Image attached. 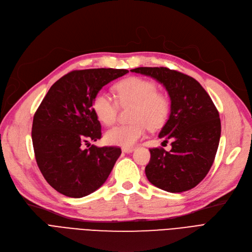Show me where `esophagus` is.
<instances>
[{
    "label": "esophagus",
    "mask_w": 252,
    "mask_h": 252,
    "mask_svg": "<svg viewBox=\"0 0 252 252\" xmlns=\"http://www.w3.org/2000/svg\"><path fill=\"white\" fill-rule=\"evenodd\" d=\"M134 150H135L134 147H130V148H123V152H125V153H130V152H133Z\"/></svg>",
    "instance_id": "1"
}]
</instances>
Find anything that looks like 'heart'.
Segmentation results:
<instances>
[{
    "label": "heart",
    "mask_w": 252,
    "mask_h": 252,
    "mask_svg": "<svg viewBox=\"0 0 252 252\" xmlns=\"http://www.w3.org/2000/svg\"><path fill=\"white\" fill-rule=\"evenodd\" d=\"M120 105H135L130 125L116 126L105 133L107 143L124 148L133 147L143 138L148 126L158 127L166 122L170 112V101L167 94L158 91L157 84L146 78L128 77L115 85ZM94 112L99 120L111 126L115 123L118 105L108 93L100 91L93 100Z\"/></svg>",
    "instance_id": "heart-1"
}]
</instances>
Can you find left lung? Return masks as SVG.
<instances>
[{
  "instance_id": "obj_1",
  "label": "left lung",
  "mask_w": 252,
  "mask_h": 252,
  "mask_svg": "<svg viewBox=\"0 0 252 252\" xmlns=\"http://www.w3.org/2000/svg\"><path fill=\"white\" fill-rule=\"evenodd\" d=\"M157 79L170 95L171 113L159 138L172 149L151 148L146 177L157 188L182 192L196 187L209 172L220 144V113L203 86L189 75L163 67L130 70Z\"/></svg>"
}]
</instances>
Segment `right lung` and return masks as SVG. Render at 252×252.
I'll use <instances>...</instances> for the list:
<instances>
[{"mask_svg":"<svg viewBox=\"0 0 252 252\" xmlns=\"http://www.w3.org/2000/svg\"><path fill=\"white\" fill-rule=\"evenodd\" d=\"M126 73L111 68L72 71L50 87L37 109L32 126L37 165L62 194L82 198L100 189L122 155L119 147L90 148L89 141L102 136L93 109L94 96Z\"/></svg>","mask_w":252,"mask_h":252,"instance_id":"obj_1","label":"right lung"}]
</instances>
